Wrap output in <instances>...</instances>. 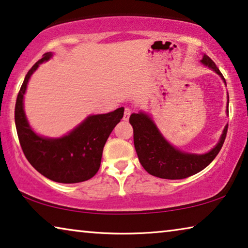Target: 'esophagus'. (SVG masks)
Returning a JSON list of instances; mask_svg holds the SVG:
<instances>
[{
  "instance_id": "obj_1",
  "label": "esophagus",
  "mask_w": 248,
  "mask_h": 248,
  "mask_svg": "<svg viewBox=\"0 0 248 248\" xmlns=\"http://www.w3.org/2000/svg\"><path fill=\"white\" fill-rule=\"evenodd\" d=\"M131 115V109L130 108H125L124 109V121H128L129 120V117Z\"/></svg>"
}]
</instances>
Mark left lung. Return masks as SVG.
I'll return each mask as SVG.
<instances>
[{
	"mask_svg": "<svg viewBox=\"0 0 248 248\" xmlns=\"http://www.w3.org/2000/svg\"><path fill=\"white\" fill-rule=\"evenodd\" d=\"M201 62L215 70L225 81L215 62L207 55H203ZM129 123L133 128V143L141 166L151 175L168 180L186 179L205 169L222 149L229 128V124H226L218 143L210 152L205 155H193L180 151L169 143L151 118L143 112L132 113L129 118Z\"/></svg>",
	"mask_w": 248,
	"mask_h": 248,
	"instance_id": "obj_1",
	"label": "left lung"
}]
</instances>
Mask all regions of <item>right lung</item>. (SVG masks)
<instances>
[{
    "label": "right lung",
    "instance_id": "obj_1",
    "mask_svg": "<svg viewBox=\"0 0 248 248\" xmlns=\"http://www.w3.org/2000/svg\"><path fill=\"white\" fill-rule=\"evenodd\" d=\"M52 53L43 55L26 74L15 104V125L26 159L39 173L58 183H78L92 179L99 170L106 141L124 117V108L87 117L82 123L58 139L44 138L30 127L23 108L27 82L38 65L48 61Z\"/></svg>",
    "mask_w": 248,
    "mask_h": 248
}]
</instances>
